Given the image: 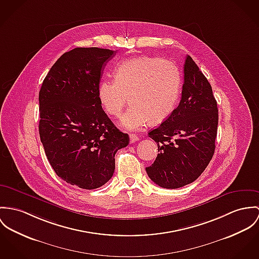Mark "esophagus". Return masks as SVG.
<instances>
[{"instance_id":"1","label":"esophagus","mask_w":259,"mask_h":259,"mask_svg":"<svg viewBox=\"0 0 259 259\" xmlns=\"http://www.w3.org/2000/svg\"><path fill=\"white\" fill-rule=\"evenodd\" d=\"M139 140H140V138L137 135H135V134L130 135V142L131 143H135L136 141H138Z\"/></svg>"}]
</instances>
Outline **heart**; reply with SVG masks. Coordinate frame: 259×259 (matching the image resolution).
<instances>
[{
	"label": "heart",
	"mask_w": 259,
	"mask_h": 259,
	"mask_svg": "<svg viewBox=\"0 0 259 259\" xmlns=\"http://www.w3.org/2000/svg\"><path fill=\"white\" fill-rule=\"evenodd\" d=\"M181 77L178 68L166 59L141 56L120 62L115 80H103L98 98L104 110L118 118L128 100L132 106L120 125L136 131L150 120L160 122L174 110L180 94Z\"/></svg>",
	"instance_id": "b5f03b06"
}]
</instances>
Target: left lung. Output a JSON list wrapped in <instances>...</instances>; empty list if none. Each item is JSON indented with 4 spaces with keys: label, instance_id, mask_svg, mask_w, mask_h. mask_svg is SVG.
Masks as SVG:
<instances>
[{
    "label": "left lung",
    "instance_id": "obj_1",
    "mask_svg": "<svg viewBox=\"0 0 259 259\" xmlns=\"http://www.w3.org/2000/svg\"><path fill=\"white\" fill-rule=\"evenodd\" d=\"M218 121L212 86L187 55L178 107L158 127L148 133L159 151L155 161L145 168L148 177L166 189L194 182L212 159Z\"/></svg>",
    "mask_w": 259,
    "mask_h": 259
}]
</instances>
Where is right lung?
<instances>
[{
	"mask_svg": "<svg viewBox=\"0 0 259 259\" xmlns=\"http://www.w3.org/2000/svg\"><path fill=\"white\" fill-rule=\"evenodd\" d=\"M117 51L77 47L54 63L39 91V136L47 159L62 180L92 190L115 171V154L130 143L102 109V71Z\"/></svg>",
	"mask_w": 259,
	"mask_h": 259,
	"instance_id": "add662e5",
	"label": "right lung"
}]
</instances>
